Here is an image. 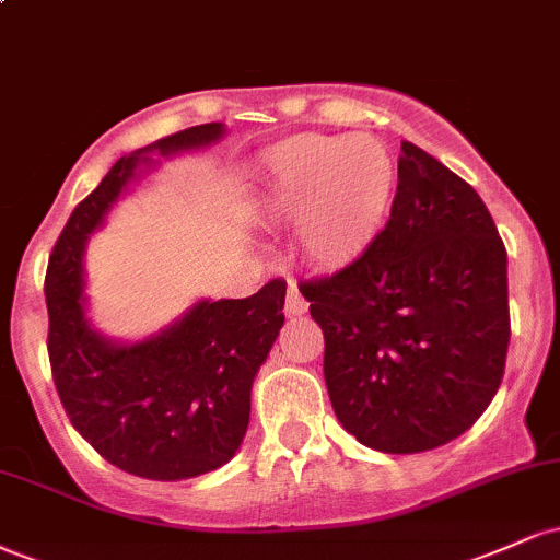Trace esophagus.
Listing matches in <instances>:
<instances>
[{
	"mask_svg": "<svg viewBox=\"0 0 560 560\" xmlns=\"http://www.w3.org/2000/svg\"><path fill=\"white\" fill-rule=\"evenodd\" d=\"M307 311V300L302 298V292L298 289L294 281H289V289H287V313L289 316H302V313Z\"/></svg>",
	"mask_w": 560,
	"mask_h": 560,
	"instance_id": "esophagus-1",
	"label": "esophagus"
}]
</instances>
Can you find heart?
I'll return each instance as SVG.
<instances>
[{
	"mask_svg": "<svg viewBox=\"0 0 560 560\" xmlns=\"http://www.w3.org/2000/svg\"><path fill=\"white\" fill-rule=\"evenodd\" d=\"M397 171L374 137L302 133L266 152V208L298 221L302 253L316 266L358 260L387 221Z\"/></svg>",
	"mask_w": 560,
	"mask_h": 560,
	"instance_id": "b5f03b06",
	"label": "heart"
}]
</instances>
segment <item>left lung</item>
Masks as SVG:
<instances>
[{
  "instance_id": "8db88e82",
  "label": "left lung",
  "mask_w": 560,
  "mask_h": 560,
  "mask_svg": "<svg viewBox=\"0 0 560 560\" xmlns=\"http://www.w3.org/2000/svg\"><path fill=\"white\" fill-rule=\"evenodd\" d=\"M387 226L342 271L300 281L342 427L408 455L474 427L505 371L508 255L481 197L402 141Z\"/></svg>"
}]
</instances>
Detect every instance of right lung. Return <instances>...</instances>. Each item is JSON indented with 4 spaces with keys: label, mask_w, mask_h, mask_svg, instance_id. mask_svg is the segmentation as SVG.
Returning <instances> with one entry per match:
<instances>
[{
    "label": "right lung",
    "mask_w": 560,
    "mask_h": 560,
    "mask_svg": "<svg viewBox=\"0 0 560 560\" xmlns=\"http://www.w3.org/2000/svg\"><path fill=\"white\" fill-rule=\"evenodd\" d=\"M223 124L191 126L113 165L68 218L49 255V363L70 423L96 453L133 477L176 481L229 464L249 423V392L284 326L287 281L244 300H199L141 342H115L92 329L83 298L89 236L150 168V155L213 144Z\"/></svg>",
    "instance_id": "add662e5"
}]
</instances>
